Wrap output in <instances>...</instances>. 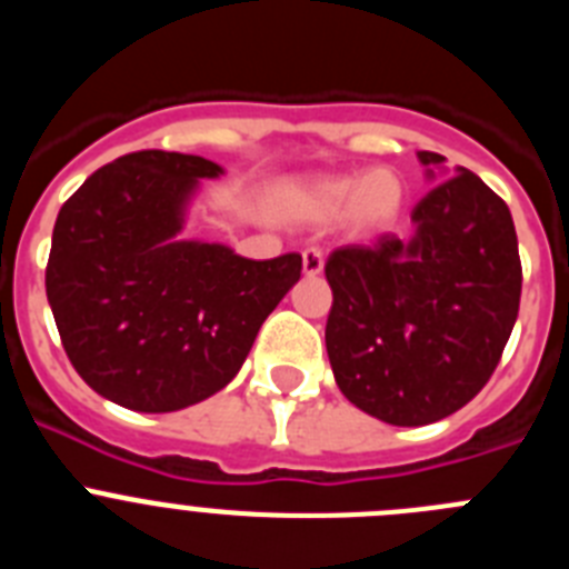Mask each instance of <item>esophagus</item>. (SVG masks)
Segmentation results:
<instances>
[{
  "label": "esophagus",
  "instance_id": "obj_1",
  "mask_svg": "<svg viewBox=\"0 0 569 569\" xmlns=\"http://www.w3.org/2000/svg\"><path fill=\"white\" fill-rule=\"evenodd\" d=\"M301 268H305V276H319L325 270V253L319 248L301 250Z\"/></svg>",
  "mask_w": 569,
  "mask_h": 569
}]
</instances>
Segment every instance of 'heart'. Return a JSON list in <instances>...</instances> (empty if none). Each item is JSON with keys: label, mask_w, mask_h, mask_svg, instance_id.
I'll return each instance as SVG.
<instances>
[{"label": "heart", "mask_w": 569, "mask_h": 569, "mask_svg": "<svg viewBox=\"0 0 569 569\" xmlns=\"http://www.w3.org/2000/svg\"><path fill=\"white\" fill-rule=\"evenodd\" d=\"M401 202H405V184L387 168L316 179L290 196V208L305 219L330 222L336 216L347 213L350 228L359 233L387 228L399 216Z\"/></svg>", "instance_id": "b5f03b06"}]
</instances>
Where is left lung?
<instances>
[{
    "label": "left lung",
    "mask_w": 569,
    "mask_h": 569,
    "mask_svg": "<svg viewBox=\"0 0 569 569\" xmlns=\"http://www.w3.org/2000/svg\"><path fill=\"white\" fill-rule=\"evenodd\" d=\"M427 176L445 156L421 150ZM416 233L330 253L325 328L341 393L396 427L461 410L490 381L521 299L510 208L467 168L413 208Z\"/></svg>",
    "instance_id": "obj_1"
}]
</instances>
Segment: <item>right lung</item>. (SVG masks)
I'll return each mask as SVG.
<instances>
[{
	"label": "right lung",
	"mask_w": 569,
	"mask_h": 569,
	"mask_svg": "<svg viewBox=\"0 0 569 569\" xmlns=\"http://www.w3.org/2000/svg\"><path fill=\"white\" fill-rule=\"evenodd\" d=\"M222 173L202 156L136 150L57 216L44 290L64 353L128 410L173 413L219 393L301 276L299 253L253 261L179 239L199 179Z\"/></svg>",
	"instance_id": "right-lung-1"
}]
</instances>
